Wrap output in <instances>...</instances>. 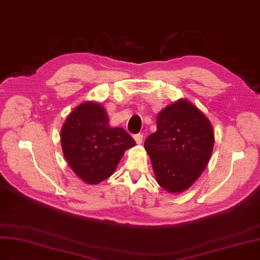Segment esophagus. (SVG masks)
<instances>
[{
    "label": "esophagus",
    "mask_w": 260,
    "mask_h": 260,
    "mask_svg": "<svg viewBox=\"0 0 260 260\" xmlns=\"http://www.w3.org/2000/svg\"><path fill=\"white\" fill-rule=\"evenodd\" d=\"M143 138H144V136H143V134H136V135H134V139H135V142H136V144H142V142H143Z\"/></svg>",
    "instance_id": "obj_1"
}]
</instances>
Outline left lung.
Masks as SVG:
<instances>
[{
    "label": "left lung",
    "instance_id": "left-lung-1",
    "mask_svg": "<svg viewBox=\"0 0 260 260\" xmlns=\"http://www.w3.org/2000/svg\"><path fill=\"white\" fill-rule=\"evenodd\" d=\"M214 144L208 118L186 100H179L162 110L157 132L147 137L155 179L169 192L187 189L209 162Z\"/></svg>",
    "mask_w": 260,
    "mask_h": 260
}]
</instances>
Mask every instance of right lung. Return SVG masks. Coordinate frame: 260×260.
I'll list each match as a JSON object with an SVG mask.
<instances>
[{
	"label": "right lung",
	"instance_id": "1",
	"mask_svg": "<svg viewBox=\"0 0 260 260\" xmlns=\"http://www.w3.org/2000/svg\"><path fill=\"white\" fill-rule=\"evenodd\" d=\"M61 144L75 174L88 184H98L113 174L124 151L136 143L124 128L110 127L103 107L86 102L65 121Z\"/></svg>",
	"mask_w": 260,
	"mask_h": 260
}]
</instances>
